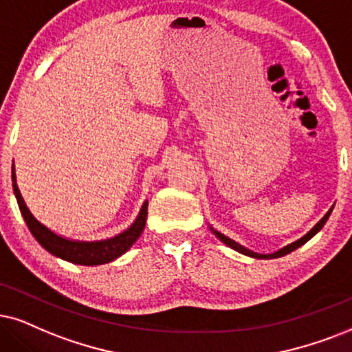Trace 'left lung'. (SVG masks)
<instances>
[{
	"label": "left lung",
	"mask_w": 352,
	"mask_h": 352,
	"mask_svg": "<svg viewBox=\"0 0 352 352\" xmlns=\"http://www.w3.org/2000/svg\"><path fill=\"white\" fill-rule=\"evenodd\" d=\"M331 209H333V208H331ZM331 209H330V211L327 212V214H324V216L322 217V221H320L318 224L315 226V228H314L312 230H310L309 234H305L304 237H302L300 240H297V242H294V243H291V245H287V247L281 248V250H279V252H276V253H271V255H260V253H255V252L248 250V248L242 247V245H239L237 242H234V240H230L229 237H226V235H222L221 232H217V230H214V234L217 235V237H219V239L222 240V242L226 243V245H229L230 248H234V250H237V252H240V253H243V255H248V256H253V258H279V256H284V255H287V253L294 252L296 248H299L300 245H304L305 242H309V240L312 239L314 235L317 234L318 230L323 228V226H324V222L328 221V217H330V214H331Z\"/></svg>",
	"instance_id": "left-lung-1"
}]
</instances>
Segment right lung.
Listing matches in <instances>:
<instances>
[{
    "instance_id": "right-lung-1",
    "label": "right lung",
    "mask_w": 352,
    "mask_h": 352,
    "mask_svg": "<svg viewBox=\"0 0 352 352\" xmlns=\"http://www.w3.org/2000/svg\"><path fill=\"white\" fill-rule=\"evenodd\" d=\"M11 177L12 188H14V195L17 204H19L21 214L24 217L25 224H28V228L30 232H32L35 240H37L47 252H50L52 255L63 258V260L71 261V263L94 266L113 261L115 258L123 255L144 230L146 217H148V201L143 204V208H141V212L135 221V224H133L128 230H124L123 234L117 235V237L102 240V242H73V240H66L63 237H60V235L53 234L52 230H48L45 226L40 224V222L30 214L24 199L21 197V191L17 188L14 167H12Z\"/></svg>"
}]
</instances>
